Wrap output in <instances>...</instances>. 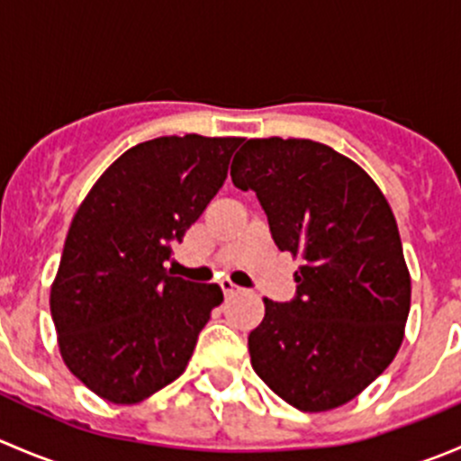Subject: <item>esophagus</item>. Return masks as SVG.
<instances>
[{
    "instance_id": "34e87169",
    "label": "esophagus",
    "mask_w": 461,
    "mask_h": 461,
    "mask_svg": "<svg viewBox=\"0 0 461 461\" xmlns=\"http://www.w3.org/2000/svg\"><path fill=\"white\" fill-rule=\"evenodd\" d=\"M221 287H222V294H225V299H231V296H236L240 292V287L234 285V283H231L230 278H222Z\"/></svg>"
}]
</instances>
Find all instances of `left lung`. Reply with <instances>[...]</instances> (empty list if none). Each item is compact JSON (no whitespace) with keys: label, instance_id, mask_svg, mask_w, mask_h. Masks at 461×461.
I'll use <instances>...</instances> for the list:
<instances>
[{"label":"left lung","instance_id":"left-lung-1","mask_svg":"<svg viewBox=\"0 0 461 461\" xmlns=\"http://www.w3.org/2000/svg\"><path fill=\"white\" fill-rule=\"evenodd\" d=\"M231 183L257 192L276 248L301 258L294 299H263L252 368L299 411L343 406L403 341L411 274L393 209L357 162L301 138L248 140Z\"/></svg>","mask_w":461,"mask_h":461}]
</instances>
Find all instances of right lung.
Listing matches in <instances>:
<instances>
[{
    "instance_id": "add662e5",
    "label": "right lung",
    "mask_w": 461,
    "mask_h": 461,
    "mask_svg": "<svg viewBox=\"0 0 461 461\" xmlns=\"http://www.w3.org/2000/svg\"><path fill=\"white\" fill-rule=\"evenodd\" d=\"M240 142L187 133L136 144L73 216L50 314L64 364L97 397L144 402L187 368L222 292L171 276L165 260L222 187Z\"/></svg>"
}]
</instances>
